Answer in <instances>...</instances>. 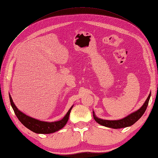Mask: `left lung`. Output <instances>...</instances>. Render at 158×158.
<instances>
[{"instance_id": "1", "label": "left lung", "mask_w": 158, "mask_h": 158, "mask_svg": "<svg viewBox=\"0 0 158 158\" xmlns=\"http://www.w3.org/2000/svg\"><path fill=\"white\" fill-rule=\"evenodd\" d=\"M151 96V92L148 95V98L145 101L144 103L142 105V106L138 109L137 111L128 114V116L124 117L123 118L119 119V120H106V119H102L98 118L95 114L94 111H93V116L95 121H96L99 125L102 126L106 127L108 128H126L128 127H131L134 125L138 119L140 118L143 115V114L146 111V108L148 107V102Z\"/></svg>"}]
</instances>
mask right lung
Returning <instances> with one entry per match:
<instances>
[{
	"label": "right lung",
	"mask_w": 158,
	"mask_h": 158,
	"mask_svg": "<svg viewBox=\"0 0 158 158\" xmlns=\"http://www.w3.org/2000/svg\"><path fill=\"white\" fill-rule=\"evenodd\" d=\"M9 98H10L11 106L14 110V113H15L17 118L19 119V121L26 128L37 134H51L63 128L66 125V123H67L69 118L70 113L74 106L73 105L70 108L69 111L66 113L65 116L61 120L54 122H47L37 120L36 118L26 115V114L20 111L17 108L16 105L14 104L13 102L10 94H9Z\"/></svg>",
	"instance_id": "add662e5"
}]
</instances>
